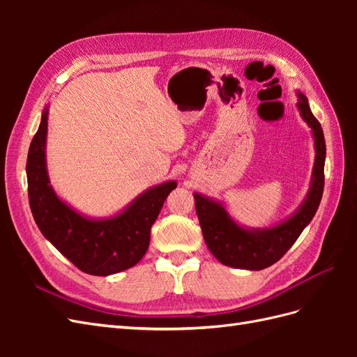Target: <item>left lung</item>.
<instances>
[{
  "label": "left lung",
  "mask_w": 357,
  "mask_h": 357,
  "mask_svg": "<svg viewBox=\"0 0 357 357\" xmlns=\"http://www.w3.org/2000/svg\"><path fill=\"white\" fill-rule=\"evenodd\" d=\"M298 109L312 129L316 144V162L308 197L291 218L275 228L248 231L236 225L220 204L195 193V207L202 235L210 252L226 266L259 271L282 259L295 244L301 232L314 218L325 188L326 144L323 129L311 113L305 95L298 92Z\"/></svg>",
  "instance_id": "left-lung-1"
}]
</instances>
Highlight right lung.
Returning <instances> with one entry per match:
<instances>
[{
	"label": "right lung",
	"instance_id": "add662e5",
	"mask_svg": "<svg viewBox=\"0 0 357 357\" xmlns=\"http://www.w3.org/2000/svg\"><path fill=\"white\" fill-rule=\"evenodd\" d=\"M46 134L47 109L26 159L29 207L41 234L86 274L105 277L137 265L147 252L150 228L176 181L149 189L113 219H86L63 204L49 185Z\"/></svg>",
	"mask_w": 357,
	"mask_h": 357
}]
</instances>
